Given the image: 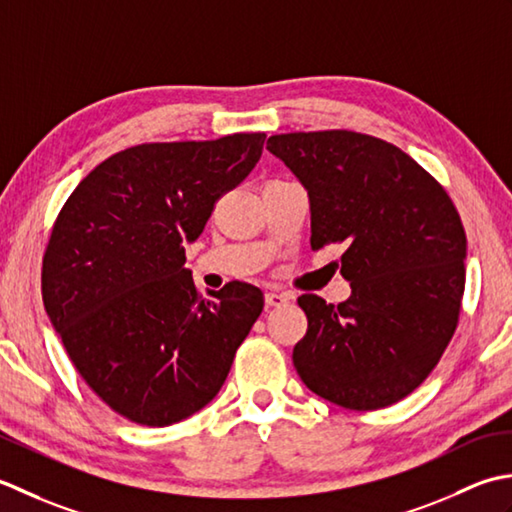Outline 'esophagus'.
<instances>
[{
	"label": "esophagus",
	"instance_id": "1",
	"mask_svg": "<svg viewBox=\"0 0 512 512\" xmlns=\"http://www.w3.org/2000/svg\"><path fill=\"white\" fill-rule=\"evenodd\" d=\"M265 302H267V307H283L289 302V296L280 294V291H267Z\"/></svg>",
	"mask_w": 512,
	"mask_h": 512
}]
</instances>
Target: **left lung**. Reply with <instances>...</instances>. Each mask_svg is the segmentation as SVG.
<instances>
[{"mask_svg":"<svg viewBox=\"0 0 512 512\" xmlns=\"http://www.w3.org/2000/svg\"><path fill=\"white\" fill-rule=\"evenodd\" d=\"M267 150L309 194L311 247L342 243L351 296L298 298L300 380L353 411L400 402L451 342L464 296L466 234L451 196L393 143L351 130L291 132Z\"/></svg>","mask_w":512,"mask_h":512,"instance_id":"1","label":"left lung"}]
</instances>
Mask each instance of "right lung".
<instances>
[{"instance_id":"right-lung-1","label":"right lung","mask_w":512,"mask_h":512,"mask_svg":"<svg viewBox=\"0 0 512 512\" xmlns=\"http://www.w3.org/2000/svg\"><path fill=\"white\" fill-rule=\"evenodd\" d=\"M265 134L143 143L112 154L61 207L41 294L81 378L112 411L170 426L221 391L263 291L203 300L185 269L214 203L254 170Z\"/></svg>"}]
</instances>
